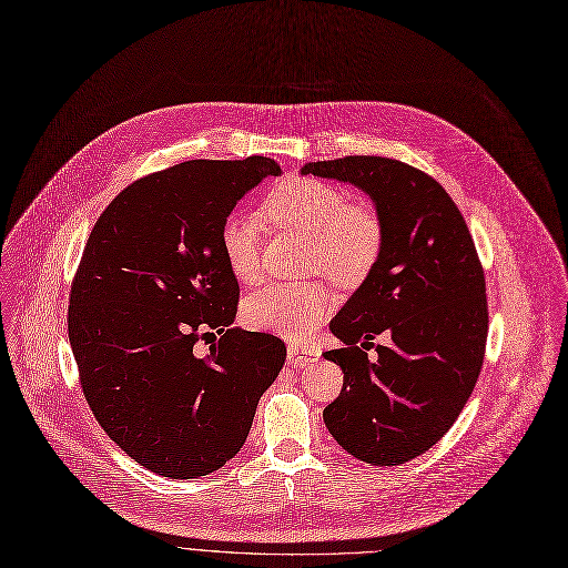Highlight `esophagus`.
I'll use <instances>...</instances> for the list:
<instances>
[{"label": "esophagus", "instance_id": "1", "mask_svg": "<svg viewBox=\"0 0 568 568\" xmlns=\"http://www.w3.org/2000/svg\"><path fill=\"white\" fill-rule=\"evenodd\" d=\"M321 357V347L316 345H291L288 347V362L295 366H307L312 362H318Z\"/></svg>", "mask_w": 568, "mask_h": 568}]
</instances>
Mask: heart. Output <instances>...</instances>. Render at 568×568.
Masks as SVG:
<instances>
[{
	"label": "heart",
	"mask_w": 568,
	"mask_h": 568,
	"mask_svg": "<svg viewBox=\"0 0 568 568\" xmlns=\"http://www.w3.org/2000/svg\"><path fill=\"white\" fill-rule=\"evenodd\" d=\"M264 215L277 230L307 236V268L325 273L343 288L364 284L386 245L379 211L321 180L297 178L277 184L264 200ZM217 245L239 282L254 284L261 277L264 268L258 217L247 213L227 215L217 230ZM332 310L334 297L323 282H275L245 300L243 316L254 329L302 338L312 334Z\"/></svg>",
	"instance_id": "obj_1"
}]
</instances>
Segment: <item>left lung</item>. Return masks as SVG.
I'll use <instances>...</instances> for the list:
<instances>
[{"instance_id": "8db88e82", "label": "left lung", "mask_w": 568, "mask_h": 568, "mask_svg": "<svg viewBox=\"0 0 568 568\" xmlns=\"http://www.w3.org/2000/svg\"><path fill=\"white\" fill-rule=\"evenodd\" d=\"M366 191L386 230L371 277L329 323L343 371L323 418L343 450L373 466H398L453 427L483 371L489 307L485 271L466 221L423 170L384 156H343L302 168ZM392 336L376 346L377 333Z\"/></svg>"}]
</instances>
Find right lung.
I'll list each match as a JSON object with an SVG mask.
<instances>
[{
    "instance_id": "1",
    "label": "right lung",
    "mask_w": 568,
    "mask_h": 568,
    "mask_svg": "<svg viewBox=\"0 0 568 568\" xmlns=\"http://www.w3.org/2000/svg\"><path fill=\"white\" fill-rule=\"evenodd\" d=\"M273 159H195L129 184L77 266L68 336L83 398L129 457L172 479L209 475L245 444L286 345L234 327L239 282L217 245ZM221 333L206 356L194 345Z\"/></svg>"
}]
</instances>
